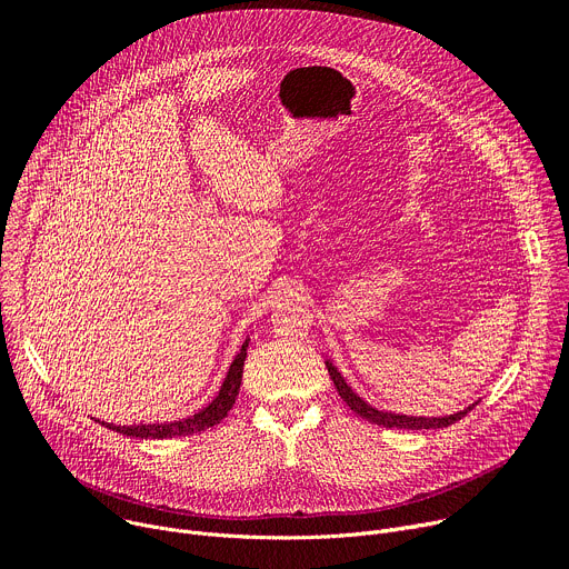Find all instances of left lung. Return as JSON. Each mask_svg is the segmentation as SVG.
I'll list each match as a JSON object with an SVG mask.
<instances>
[{"label": "left lung", "mask_w": 569, "mask_h": 569, "mask_svg": "<svg viewBox=\"0 0 569 569\" xmlns=\"http://www.w3.org/2000/svg\"><path fill=\"white\" fill-rule=\"evenodd\" d=\"M327 370H329V377L331 382L338 391V396L346 400V405L357 413L361 416V419L375 423V426H382V428H405V430H430V428H448L456 421L465 419V416L473 409V407H467L465 411H458L452 416H443V419H416V416H400V413H389V411H380V409H372L370 405H366L357 393L350 391V387L343 382V377L338 375V370L327 361Z\"/></svg>", "instance_id": "1"}]
</instances>
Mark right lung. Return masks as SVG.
<instances>
[{"instance_id":"add662e5","label":"right lung","mask_w":569,"mask_h":569,"mask_svg":"<svg viewBox=\"0 0 569 569\" xmlns=\"http://www.w3.org/2000/svg\"><path fill=\"white\" fill-rule=\"evenodd\" d=\"M247 346H249V340H244L240 355L231 363V370H229V375H226L219 396L206 409H201L194 416H189V419H182V421H176V423H164V426H160V423H153V426H107V423H102V426H107L109 430H117L119 435L141 437V439L184 437V435H194V432H201V430H208V428L217 426L236 405V398H238V391H240V385H242Z\"/></svg>"}]
</instances>
